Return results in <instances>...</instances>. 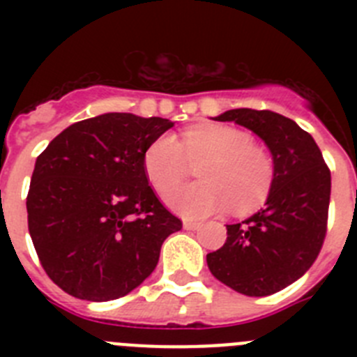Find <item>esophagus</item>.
I'll list each match as a JSON object with an SVG mask.
<instances>
[{
	"label": "esophagus",
	"instance_id": "esophagus-1",
	"mask_svg": "<svg viewBox=\"0 0 357 357\" xmlns=\"http://www.w3.org/2000/svg\"><path fill=\"white\" fill-rule=\"evenodd\" d=\"M182 225H184L185 230H197V229H200V223H198V222H191V220H185V222L182 223Z\"/></svg>",
	"mask_w": 357,
	"mask_h": 357
}]
</instances>
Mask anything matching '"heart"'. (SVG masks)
<instances>
[{
  "instance_id": "b5f03b06",
  "label": "heart",
  "mask_w": 357,
  "mask_h": 357,
  "mask_svg": "<svg viewBox=\"0 0 357 357\" xmlns=\"http://www.w3.org/2000/svg\"><path fill=\"white\" fill-rule=\"evenodd\" d=\"M189 162L198 164L200 182L175 188L164 195L166 206L176 214L200 220L225 213L259 209L272 191L275 168L266 150L252 143L241 128L204 123L184 132L182 143L169 134L148 144L143 168L150 184L164 193L188 175Z\"/></svg>"
}]
</instances>
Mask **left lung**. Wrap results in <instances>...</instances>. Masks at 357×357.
I'll return each mask as SVG.
<instances>
[{
  "label": "left lung",
  "mask_w": 357,
  "mask_h": 357,
  "mask_svg": "<svg viewBox=\"0 0 357 357\" xmlns=\"http://www.w3.org/2000/svg\"><path fill=\"white\" fill-rule=\"evenodd\" d=\"M216 121H234L264 141L275 178L264 207L227 225V241L207 254L220 282L247 296H266L301 279L324 245L331 173L320 148L293 119L272 110L232 109Z\"/></svg>",
  "instance_id": "1"
}]
</instances>
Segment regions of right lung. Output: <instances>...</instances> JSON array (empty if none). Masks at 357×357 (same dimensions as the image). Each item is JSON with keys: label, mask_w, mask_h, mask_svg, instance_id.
I'll return each instance as SVG.
<instances>
[{"label": "right lung", "mask_w": 357, "mask_h": 357, "mask_svg": "<svg viewBox=\"0 0 357 357\" xmlns=\"http://www.w3.org/2000/svg\"><path fill=\"white\" fill-rule=\"evenodd\" d=\"M173 121L107 112L73 123L37 157L28 230L50 279L91 302L125 296L182 229L148 185L143 155Z\"/></svg>", "instance_id": "add662e5"}]
</instances>
